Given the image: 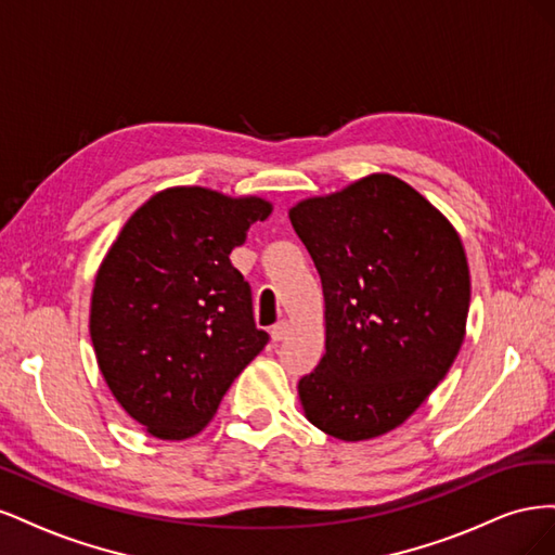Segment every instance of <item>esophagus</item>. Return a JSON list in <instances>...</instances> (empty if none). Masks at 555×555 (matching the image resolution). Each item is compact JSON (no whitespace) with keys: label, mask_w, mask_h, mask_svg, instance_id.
Returning <instances> with one entry per match:
<instances>
[{"label":"esophagus","mask_w":555,"mask_h":555,"mask_svg":"<svg viewBox=\"0 0 555 555\" xmlns=\"http://www.w3.org/2000/svg\"><path fill=\"white\" fill-rule=\"evenodd\" d=\"M287 333H289V322H278L271 328V338H273V343H280V340H284V335Z\"/></svg>","instance_id":"34e87169"}]
</instances>
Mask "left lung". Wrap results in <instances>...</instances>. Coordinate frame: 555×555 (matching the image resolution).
Here are the masks:
<instances>
[{
	"label": "left lung",
	"instance_id": "1",
	"mask_svg": "<svg viewBox=\"0 0 555 555\" xmlns=\"http://www.w3.org/2000/svg\"><path fill=\"white\" fill-rule=\"evenodd\" d=\"M289 220L322 278L326 322L324 357L298 382L300 408L331 438H379L459 357L469 310L459 231L389 173L298 201Z\"/></svg>",
	"mask_w": 555,
	"mask_h": 555
}]
</instances>
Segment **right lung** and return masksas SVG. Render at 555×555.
Returning a JSON list of instances; mask_svg holds the SVG:
<instances>
[{
	"mask_svg": "<svg viewBox=\"0 0 555 555\" xmlns=\"http://www.w3.org/2000/svg\"><path fill=\"white\" fill-rule=\"evenodd\" d=\"M273 204L208 188H169L133 212L99 266L90 338L122 410L153 438L208 426L268 343L231 249Z\"/></svg>",
	"mask_w": 555,
	"mask_h": 555,
	"instance_id": "obj_1",
	"label": "right lung"
}]
</instances>
